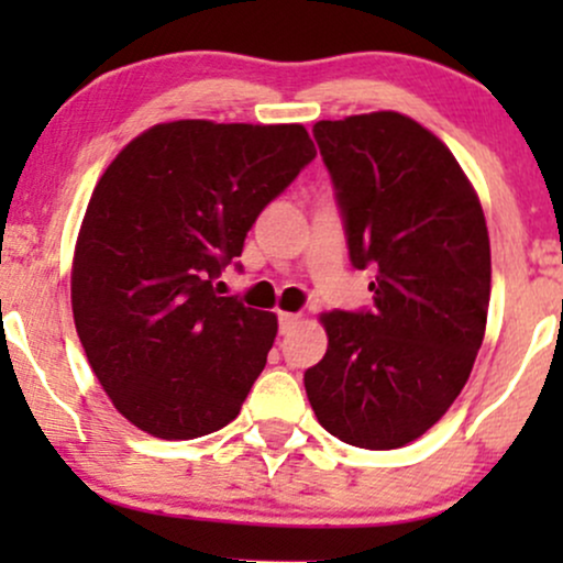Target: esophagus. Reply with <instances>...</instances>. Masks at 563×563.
<instances>
[{"label": "esophagus", "mask_w": 563, "mask_h": 563, "mask_svg": "<svg viewBox=\"0 0 563 563\" xmlns=\"http://www.w3.org/2000/svg\"><path fill=\"white\" fill-rule=\"evenodd\" d=\"M277 325H280V333L288 335L294 331L296 325H299V314H290V312H280L277 314Z\"/></svg>", "instance_id": "1"}]
</instances>
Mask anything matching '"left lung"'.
Listing matches in <instances>:
<instances>
[{"label": "left lung", "mask_w": 563, "mask_h": 563, "mask_svg": "<svg viewBox=\"0 0 563 563\" xmlns=\"http://www.w3.org/2000/svg\"><path fill=\"white\" fill-rule=\"evenodd\" d=\"M344 219L349 262L373 269V309L322 314L328 352L303 373L320 426L394 450L434 426L471 376L489 307L479 198L442 140L378 111L312 129Z\"/></svg>", "instance_id": "8db88e82"}]
</instances>
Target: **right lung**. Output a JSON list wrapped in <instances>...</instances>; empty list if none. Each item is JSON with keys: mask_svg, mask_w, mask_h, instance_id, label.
Instances as JSON below:
<instances>
[{"mask_svg": "<svg viewBox=\"0 0 563 563\" xmlns=\"http://www.w3.org/2000/svg\"><path fill=\"white\" fill-rule=\"evenodd\" d=\"M314 156L301 124L172 121L134 137L102 174L76 241L70 303L89 365L129 423L196 439L241 412L277 318L222 296L217 277Z\"/></svg>", "mask_w": 563, "mask_h": 563, "instance_id": "1", "label": "right lung"}]
</instances>
